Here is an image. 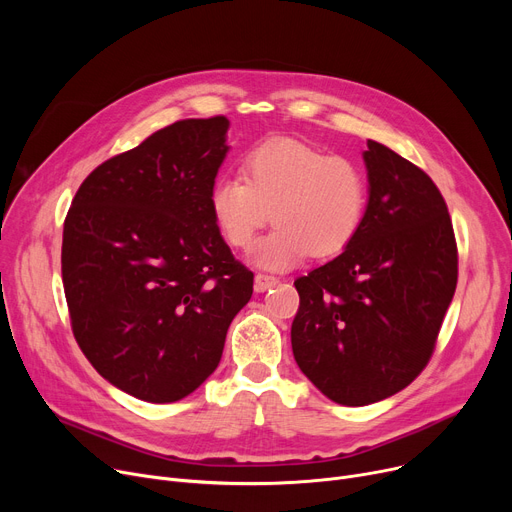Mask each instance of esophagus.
I'll return each instance as SVG.
<instances>
[{
    "mask_svg": "<svg viewBox=\"0 0 512 512\" xmlns=\"http://www.w3.org/2000/svg\"><path fill=\"white\" fill-rule=\"evenodd\" d=\"M280 280L276 278V276H267V274H257L255 276V290L257 292H263V290H267V288H272V286H276Z\"/></svg>",
    "mask_w": 512,
    "mask_h": 512,
    "instance_id": "esophagus-1",
    "label": "esophagus"
}]
</instances>
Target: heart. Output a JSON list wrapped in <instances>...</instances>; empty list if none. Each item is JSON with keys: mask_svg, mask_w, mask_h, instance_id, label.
<instances>
[{"mask_svg": "<svg viewBox=\"0 0 512 512\" xmlns=\"http://www.w3.org/2000/svg\"><path fill=\"white\" fill-rule=\"evenodd\" d=\"M367 201V176L357 161L294 139L257 147L242 161V180L222 176L209 191L211 218L234 249H249L272 213L276 226L251 257L272 272L290 270L309 253H344L363 228Z\"/></svg>", "mask_w": 512, "mask_h": 512, "instance_id": "b5f03b06", "label": "heart"}]
</instances>
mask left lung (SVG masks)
<instances>
[{
	"label": "left lung",
	"instance_id": "obj_1",
	"mask_svg": "<svg viewBox=\"0 0 512 512\" xmlns=\"http://www.w3.org/2000/svg\"><path fill=\"white\" fill-rule=\"evenodd\" d=\"M369 201L355 242L294 280L292 355L344 407L407 388L434 353L456 288V242L438 186L409 159L367 141Z\"/></svg>",
	"mask_w": 512,
	"mask_h": 512
}]
</instances>
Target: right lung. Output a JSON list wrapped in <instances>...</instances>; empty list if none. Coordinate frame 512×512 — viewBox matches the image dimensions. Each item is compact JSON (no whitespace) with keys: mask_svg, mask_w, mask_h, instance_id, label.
I'll return each instance as SVG.
<instances>
[{"mask_svg":"<svg viewBox=\"0 0 512 512\" xmlns=\"http://www.w3.org/2000/svg\"><path fill=\"white\" fill-rule=\"evenodd\" d=\"M224 116L180 120L103 161L64 222L62 278L80 351L101 378L176 402L218 367L253 294L209 211L230 151Z\"/></svg>","mask_w":512,"mask_h":512,"instance_id":"right-lung-1","label":"right lung"}]
</instances>
